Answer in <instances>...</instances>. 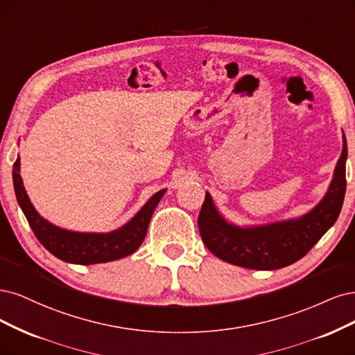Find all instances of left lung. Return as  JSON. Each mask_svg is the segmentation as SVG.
<instances>
[{
    "instance_id": "1",
    "label": "left lung",
    "mask_w": 355,
    "mask_h": 355,
    "mask_svg": "<svg viewBox=\"0 0 355 355\" xmlns=\"http://www.w3.org/2000/svg\"><path fill=\"white\" fill-rule=\"evenodd\" d=\"M348 147L342 131V152L327 191L315 207L296 218L259 225H237L224 218L209 191L198 218L203 243L220 259L252 270H279L301 259L334 225L345 198Z\"/></svg>"
}]
</instances>
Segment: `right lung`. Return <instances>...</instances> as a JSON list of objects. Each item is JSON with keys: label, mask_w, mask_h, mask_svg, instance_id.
I'll return each mask as SVG.
<instances>
[{"label": "right lung", "mask_w": 355, "mask_h": 355, "mask_svg": "<svg viewBox=\"0 0 355 355\" xmlns=\"http://www.w3.org/2000/svg\"><path fill=\"white\" fill-rule=\"evenodd\" d=\"M13 186L20 209L35 233L41 245L50 254L69 264L91 266L116 261L134 254L140 248L150 224L155 208L162 199L166 189L159 190L148 199L132 218L116 230L107 233L73 232L45 220L33 207L20 177V157L13 165Z\"/></svg>", "instance_id": "obj_1"}]
</instances>
